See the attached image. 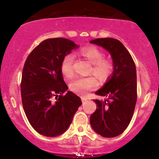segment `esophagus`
Wrapping results in <instances>:
<instances>
[{
    "label": "esophagus",
    "instance_id": "1",
    "mask_svg": "<svg viewBox=\"0 0 159 159\" xmlns=\"http://www.w3.org/2000/svg\"><path fill=\"white\" fill-rule=\"evenodd\" d=\"M81 101H82V103H84V102L88 100V98H85V97H81Z\"/></svg>",
    "mask_w": 159,
    "mask_h": 159
}]
</instances>
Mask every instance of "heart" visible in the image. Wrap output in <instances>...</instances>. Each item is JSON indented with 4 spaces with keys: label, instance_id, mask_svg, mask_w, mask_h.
<instances>
[{
    "label": "heart",
    "instance_id": "obj_1",
    "mask_svg": "<svg viewBox=\"0 0 159 159\" xmlns=\"http://www.w3.org/2000/svg\"><path fill=\"white\" fill-rule=\"evenodd\" d=\"M79 54L92 64L90 74L94 75L101 82H105L114 72V62L111 58H103V51L93 46H85L80 49ZM74 60L72 54H67L61 62V71L66 78H71L74 75ZM98 87V81L94 77L77 78L70 84V89L78 94L85 95L88 91Z\"/></svg>",
    "mask_w": 159,
    "mask_h": 159
}]
</instances>
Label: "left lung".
<instances>
[{
    "instance_id": "1",
    "label": "left lung",
    "mask_w": 159,
    "mask_h": 159,
    "mask_svg": "<svg viewBox=\"0 0 159 159\" xmlns=\"http://www.w3.org/2000/svg\"><path fill=\"white\" fill-rule=\"evenodd\" d=\"M90 43L107 50L114 62L111 78L95 93L107 99L93 100L97 109L90 117V123L97 133L112 138L123 133L133 118L137 100L136 65L128 50L118 39L98 38Z\"/></svg>"
}]
</instances>
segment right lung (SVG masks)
<instances>
[{"instance_id": "obj_1", "label": "right lung", "mask_w": 159, "mask_h": 159, "mask_svg": "<svg viewBox=\"0 0 159 159\" xmlns=\"http://www.w3.org/2000/svg\"><path fill=\"white\" fill-rule=\"evenodd\" d=\"M65 38L40 43L28 56L23 68L21 98L25 114L39 134L55 137L66 132L82 102L68 91L61 71L63 57L78 48Z\"/></svg>"}]
</instances>
